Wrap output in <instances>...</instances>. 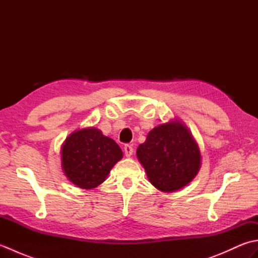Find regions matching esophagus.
I'll use <instances>...</instances> for the list:
<instances>
[{
  "label": "esophagus",
  "instance_id": "obj_1",
  "mask_svg": "<svg viewBox=\"0 0 258 258\" xmlns=\"http://www.w3.org/2000/svg\"><path fill=\"white\" fill-rule=\"evenodd\" d=\"M133 152H134V149H133L132 145L126 144V145L124 146V154H125L126 157H131V156H132V155H133Z\"/></svg>",
  "mask_w": 258,
  "mask_h": 258
}]
</instances>
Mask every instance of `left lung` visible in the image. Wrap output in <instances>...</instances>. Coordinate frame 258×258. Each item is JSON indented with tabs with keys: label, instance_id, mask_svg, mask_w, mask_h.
Listing matches in <instances>:
<instances>
[{
	"label": "left lung",
	"instance_id": "8db88e82",
	"mask_svg": "<svg viewBox=\"0 0 258 258\" xmlns=\"http://www.w3.org/2000/svg\"><path fill=\"white\" fill-rule=\"evenodd\" d=\"M136 156L151 184L165 193L188 185L202 164L199 144L178 118L155 126L138 147Z\"/></svg>",
	"mask_w": 258,
	"mask_h": 258
}]
</instances>
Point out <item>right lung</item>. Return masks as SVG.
<instances>
[{"label": "right lung", "mask_w": 258, "mask_h": 258, "mask_svg": "<svg viewBox=\"0 0 258 258\" xmlns=\"http://www.w3.org/2000/svg\"><path fill=\"white\" fill-rule=\"evenodd\" d=\"M122 157L123 152L115 141L93 126L74 131L61 147L65 176L83 189L95 188L102 184Z\"/></svg>", "instance_id": "right-lung-1"}]
</instances>
